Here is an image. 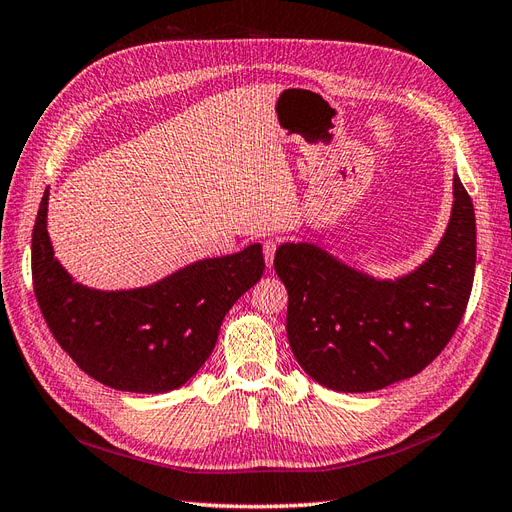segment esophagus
I'll list each match as a JSON object with an SVG mask.
<instances>
[{
  "label": "esophagus",
  "mask_w": 512,
  "mask_h": 512,
  "mask_svg": "<svg viewBox=\"0 0 512 512\" xmlns=\"http://www.w3.org/2000/svg\"><path fill=\"white\" fill-rule=\"evenodd\" d=\"M276 246H279V242H276L274 238L264 240V259H266V266H268V268H272V261H274Z\"/></svg>",
  "instance_id": "obj_1"
}]
</instances>
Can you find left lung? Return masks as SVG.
<instances>
[{
  "mask_svg": "<svg viewBox=\"0 0 512 512\" xmlns=\"http://www.w3.org/2000/svg\"><path fill=\"white\" fill-rule=\"evenodd\" d=\"M450 223L435 253L397 281H377L315 244H281L287 337L300 367L339 392H371L414 377L455 334L472 294L476 218L452 180Z\"/></svg>",
  "mask_w": 512,
  "mask_h": 512,
  "instance_id": "8db88e82",
  "label": "left lung"
}]
</instances>
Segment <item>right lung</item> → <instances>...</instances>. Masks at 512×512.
Segmentation results:
<instances>
[{"label":"right lung","instance_id":"add662e5","mask_svg":"<svg viewBox=\"0 0 512 512\" xmlns=\"http://www.w3.org/2000/svg\"><path fill=\"white\" fill-rule=\"evenodd\" d=\"M45 191L32 233L34 294L55 341L96 382L126 392H169L212 354L236 300L264 274L261 244L203 259L156 285L98 291L72 281L53 257Z\"/></svg>","mask_w":512,"mask_h":512}]
</instances>
